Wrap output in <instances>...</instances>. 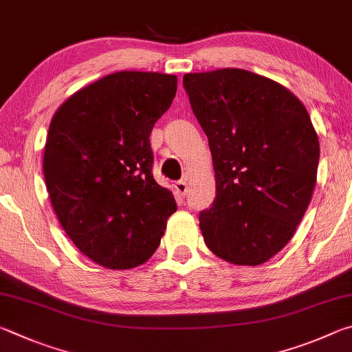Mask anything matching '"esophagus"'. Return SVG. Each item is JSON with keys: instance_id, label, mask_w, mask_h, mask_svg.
<instances>
[{"instance_id": "obj_1", "label": "esophagus", "mask_w": 352, "mask_h": 352, "mask_svg": "<svg viewBox=\"0 0 352 352\" xmlns=\"http://www.w3.org/2000/svg\"><path fill=\"white\" fill-rule=\"evenodd\" d=\"M175 190H176V193L181 196V198H186V195H187V182L186 181H177L175 184Z\"/></svg>"}]
</instances>
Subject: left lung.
<instances>
[{
	"label": "left lung",
	"instance_id": "8db88e82",
	"mask_svg": "<svg viewBox=\"0 0 352 352\" xmlns=\"http://www.w3.org/2000/svg\"><path fill=\"white\" fill-rule=\"evenodd\" d=\"M210 146L217 198L201 212L207 248L236 266H258L285 248L317 182L318 135L300 98L250 71L184 76Z\"/></svg>",
	"mask_w": 352,
	"mask_h": 352
}]
</instances>
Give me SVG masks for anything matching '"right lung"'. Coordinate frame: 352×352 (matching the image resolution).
<instances>
[{"label": "right lung", "mask_w": 352, "mask_h": 352, "mask_svg": "<svg viewBox=\"0 0 352 352\" xmlns=\"http://www.w3.org/2000/svg\"><path fill=\"white\" fill-rule=\"evenodd\" d=\"M177 77L120 71L60 104L47 131L43 173L61 227L107 269L144 264L176 212L153 177L150 134L170 108Z\"/></svg>", "instance_id": "right-lung-1"}]
</instances>
